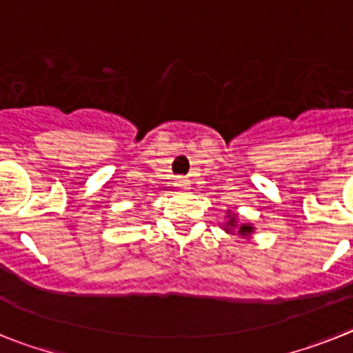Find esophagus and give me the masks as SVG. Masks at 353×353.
Returning a JSON list of instances; mask_svg holds the SVG:
<instances>
[{
	"instance_id": "34e87169",
	"label": "esophagus",
	"mask_w": 353,
	"mask_h": 353,
	"mask_svg": "<svg viewBox=\"0 0 353 353\" xmlns=\"http://www.w3.org/2000/svg\"><path fill=\"white\" fill-rule=\"evenodd\" d=\"M188 185H190V181L186 179V177H177V179H176V186L179 190H185Z\"/></svg>"
}]
</instances>
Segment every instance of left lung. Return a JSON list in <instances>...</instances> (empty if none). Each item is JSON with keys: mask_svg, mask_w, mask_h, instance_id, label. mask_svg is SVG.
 Instances as JSON below:
<instances>
[{"mask_svg": "<svg viewBox=\"0 0 353 353\" xmlns=\"http://www.w3.org/2000/svg\"><path fill=\"white\" fill-rule=\"evenodd\" d=\"M229 225H234V219L229 220ZM250 232H252V228H250V225H241L240 231H238V234H241V236H249Z\"/></svg>", "mask_w": 353, "mask_h": 353, "instance_id": "left-lung-1", "label": "left lung"}]
</instances>
